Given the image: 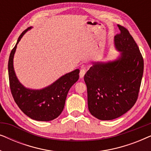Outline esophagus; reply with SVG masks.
Here are the masks:
<instances>
[{"instance_id": "34e87169", "label": "esophagus", "mask_w": 151, "mask_h": 151, "mask_svg": "<svg viewBox=\"0 0 151 151\" xmlns=\"http://www.w3.org/2000/svg\"><path fill=\"white\" fill-rule=\"evenodd\" d=\"M85 73H86L85 69H82L80 71V78H83L84 75H85Z\"/></svg>"}]
</instances>
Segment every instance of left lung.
Segmentation results:
<instances>
[{
  "label": "left lung",
  "instance_id": "obj_1",
  "mask_svg": "<svg viewBox=\"0 0 151 151\" xmlns=\"http://www.w3.org/2000/svg\"><path fill=\"white\" fill-rule=\"evenodd\" d=\"M120 32L115 45L122 51L117 60L97 63L84 75L91 114L101 120L122 116L135 104L144 72V60L137 43L127 28L117 24Z\"/></svg>",
  "mask_w": 151,
  "mask_h": 151
}]
</instances>
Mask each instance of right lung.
I'll return each mask as SVG.
<instances>
[{"instance_id": "add662e5", "label": "right lung", "mask_w": 151, "mask_h": 151, "mask_svg": "<svg viewBox=\"0 0 151 151\" xmlns=\"http://www.w3.org/2000/svg\"><path fill=\"white\" fill-rule=\"evenodd\" d=\"M31 27L22 32L15 47L12 49L8 62L9 86L14 100L22 112L37 121H51L63 112L70 88L79 79V69L62 76L48 87L41 90L24 88L16 78L13 67L14 55L17 44Z\"/></svg>"}]
</instances>
